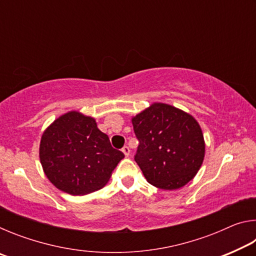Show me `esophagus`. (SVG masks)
Returning a JSON list of instances; mask_svg holds the SVG:
<instances>
[{
    "label": "esophagus",
    "mask_w": 256,
    "mask_h": 256,
    "mask_svg": "<svg viewBox=\"0 0 256 256\" xmlns=\"http://www.w3.org/2000/svg\"><path fill=\"white\" fill-rule=\"evenodd\" d=\"M122 151H123V154H125V157H128V156H130V148L128 146H124Z\"/></svg>",
    "instance_id": "obj_1"
}]
</instances>
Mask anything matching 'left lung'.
Masks as SVG:
<instances>
[{"label": "left lung", "mask_w": 256, "mask_h": 256, "mask_svg": "<svg viewBox=\"0 0 256 256\" xmlns=\"http://www.w3.org/2000/svg\"><path fill=\"white\" fill-rule=\"evenodd\" d=\"M132 124L138 140L134 160L151 185L172 190L194 178L204 159L206 144L192 115L154 102L132 118Z\"/></svg>", "instance_id": "8db88e82"}]
</instances>
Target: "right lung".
<instances>
[{
    "instance_id": "right-lung-1",
    "label": "right lung",
    "mask_w": 256,
    "mask_h": 256,
    "mask_svg": "<svg viewBox=\"0 0 256 256\" xmlns=\"http://www.w3.org/2000/svg\"><path fill=\"white\" fill-rule=\"evenodd\" d=\"M40 158L55 188L84 196L107 184L124 154L112 148L94 118L73 110L60 116L42 133Z\"/></svg>"
}]
</instances>
